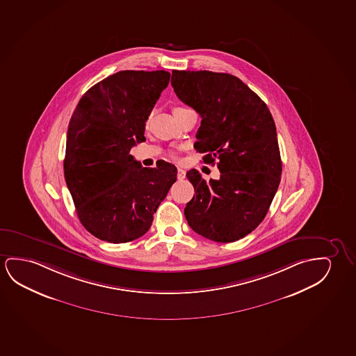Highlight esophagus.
Masks as SVG:
<instances>
[{
  "label": "esophagus",
  "instance_id": "1",
  "mask_svg": "<svg viewBox=\"0 0 356 356\" xmlns=\"http://www.w3.org/2000/svg\"><path fill=\"white\" fill-rule=\"evenodd\" d=\"M186 177V171L184 169H181V168H177V179L179 180H184Z\"/></svg>",
  "mask_w": 356,
  "mask_h": 356
}]
</instances>
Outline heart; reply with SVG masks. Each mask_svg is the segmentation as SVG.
Returning <instances> with one entry per match:
<instances>
[{"instance_id":"obj_1","label":"heart","mask_w":356,"mask_h":356,"mask_svg":"<svg viewBox=\"0 0 356 356\" xmlns=\"http://www.w3.org/2000/svg\"><path fill=\"white\" fill-rule=\"evenodd\" d=\"M186 108H181V106H177V108H174V111H179V110H184Z\"/></svg>"}]
</instances>
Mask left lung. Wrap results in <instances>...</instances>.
I'll use <instances>...</instances> for the list:
<instances>
[{"mask_svg": "<svg viewBox=\"0 0 356 356\" xmlns=\"http://www.w3.org/2000/svg\"><path fill=\"white\" fill-rule=\"evenodd\" d=\"M171 86L182 103L201 115L195 149L214 165L219 180L187 171L195 196L185 217L193 232L217 243H234L262 222L282 176L277 129L266 103L229 73L172 71Z\"/></svg>", "mask_w": 356, "mask_h": 356, "instance_id": "left-lung-1", "label": "left lung"}]
</instances>
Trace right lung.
I'll return each mask as SVG.
<instances>
[{
    "mask_svg": "<svg viewBox=\"0 0 356 356\" xmlns=\"http://www.w3.org/2000/svg\"><path fill=\"white\" fill-rule=\"evenodd\" d=\"M166 71H120L83 95L68 124L63 170L83 227L103 241L143 236L176 181L164 160L143 168L129 154L168 87Z\"/></svg>",
    "mask_w": 356,
    "mask_h": 356,
    "instance_id": "1",
    "label": "right lung"
}]
</instances>
